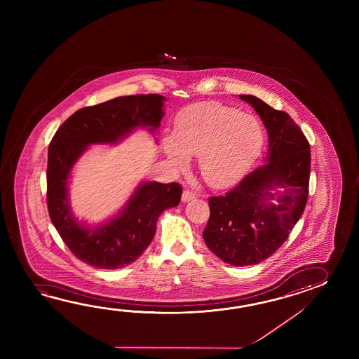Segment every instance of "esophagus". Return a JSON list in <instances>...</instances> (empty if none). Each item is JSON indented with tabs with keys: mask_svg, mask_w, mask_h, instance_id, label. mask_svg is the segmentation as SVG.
Listing matches in <instances>:
<instances>
[{
	"mask_svg": "<svg viewBox=\"0 0 359 359\" xmlns=\"http://www.w3.org/2000/svg\"><path fill=\"white\" fill-rule=\"evenodd\" d=\"M196 198V194L190 190H184L182 194V201H190L192 198Z\"/></svg>",
	"mask_w": 359,
	"mask_h": 359,
	"instance_id": "esophagus-1",
	"label": "esophagus"
}]
</instances>
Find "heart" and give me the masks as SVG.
I'll list each match as a JSON object with an SVG mask.
<instances>
[{"label":"heart","mask_w":359,"mask_h":359,"mask_svg":"<svg viewBox=\"0 0 359 359\" xmlns=\"http://www.w3.org/2000/svg\"><path fill=\"white\" fill-rule=\"evenodd\" d=\"M263 144V130L255 116L219 102H203L178 115L176 138L165 149L178 168L187 156H198V169L214 189L229 187L252 167Z\"/></svg>","instance_id":"1"}]
</instances>
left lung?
<instances>
[{
    "instance_id": "obj_1",
    "label": "left lung",
    "mask_w": 359,
    "mask_h": 359,
    "mask_svg": "<svg viewBox=\"0 0 359 359\" xmlns=\"http://www.w3.org/2000/svg\"><path fill=\"white\" fill-rule=\"evenodd\" d=\"M240 99L255 109L267 128V163L223 196L209 198L210 215L203 236L224 263L244 267L258 264L280 249L304 212L311 146L287 113L252 95H240Z\"/></svg>"
}]
</instances>
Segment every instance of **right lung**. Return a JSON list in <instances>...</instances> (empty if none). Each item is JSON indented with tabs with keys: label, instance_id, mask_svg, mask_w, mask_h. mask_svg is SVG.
<instances>
[{
	"label": "right lung",
	"instance_id": "1",
	"mask_svg": "<svg viewBox=\"0 0 359 359\" xmlns=\"http://www.w3.org/2000/svg\"><path fill=\"white\" fill-rule=\"evenodd\" d=\"M156 93L122 96L79 109L56 130L48 146L47 209L69 250L86 264L118 269L145 252L165 209L180 204V183L145 182L121 214L100 227L88 229L70 213L67 184L70 169L90 144H114L137 127H159L163 101Z\"/></svg>",
	"mask_w": 359,
	"mask_h": 359
}]
</instances>
